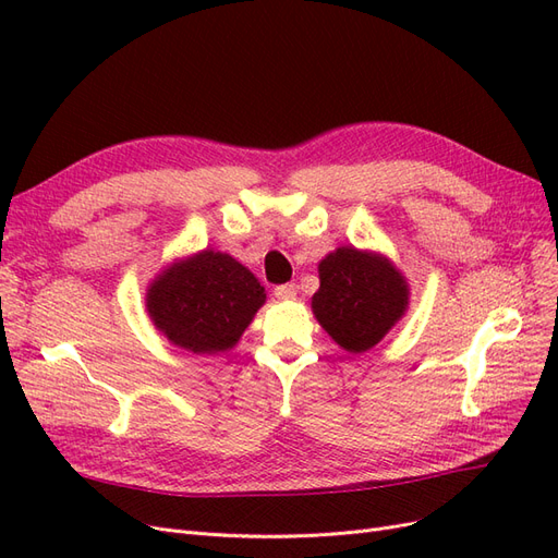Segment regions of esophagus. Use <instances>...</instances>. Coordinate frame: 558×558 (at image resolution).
I'll return each mask as SVG.
<instances>
[{"mask_svg": "<svg viewBox=\"0 0 558 558\" xmlns=\"http://www.w3.org/2000/svg\"><path fill=\"white\" fill-rule=\"evenodd\" d=\"M274 294H276V299H280V301H290V299H296V284H292V282H287V284H278L276 290H274Z\"/></svg>", "mask_w": 558, "mask_h": 558, "instance_id": "esophagus-1", "label": "esophagus"}]
</instances>
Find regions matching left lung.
I'll return each instance as SVG.
<instances>
[{"instance_id":"left-lung-1","label":"left lung","mask_w":558,"mask_h":558,"mask_svg":"<svg viewBox=\"0 0 558 558\" xmlns=\"http://www.w3.org/2000/svg\"><path fill=\"white\" fill-rule=\"evenodd\" d=\"M408 305V284L385 257L338 247L319 262L313 313L336 343L366 352L397 325Z\"/></svg>"}]
</instances>
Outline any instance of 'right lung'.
<instances>
[{"instance_id": "right-lung-1", "label": "right lung", "mask_w": 558, "mask_h": 558, "mask_svg": "<svg viewBox=\"0 0 558 558\" xmlns=\"http://www.w3.org/2000/svg\"><path fill=\"white\" fill-rule=\"evenodd\" d=\"M264 299V287L243 264L204 250L150 284L148 313L173 345L215 354L236 345Z\"/></svg>"}]
</instances>
